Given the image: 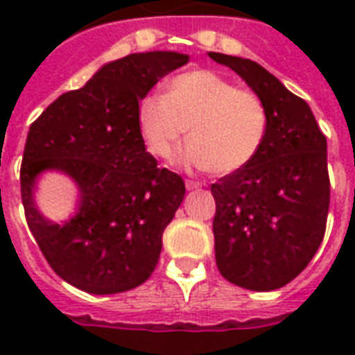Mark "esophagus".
Instances as JSON below:
<instances>
[{
	"label": "esophagus",
	"mask_w": 355,
	"mask_h": 355,
	"mask_svg": "<svg viewBox=\"0 0 355 355\" xmlns=\"http://www.w3.org/2000/svg\"><path fill=\"white\" fill-rule=\"evenodd\" d=\"M186 188L199 189V188H202V182H197V180H186Z\"/></svg>",
	"instance_id": "obj_1"
}]
</instances>
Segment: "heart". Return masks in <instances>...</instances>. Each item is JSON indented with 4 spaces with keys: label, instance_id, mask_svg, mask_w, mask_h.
Returning <instances> with one entry per match:
<instances>
[{
    "label": "heart",
    "instance_id": "obj_1",
    "mask_svg": "<svg viewBox=\"0 0 355 355\" xmlns=\"http://www.w3.org/2000/svg\"><path fill=\"white\" fill-rule=\"evenodd\" d=\"M188 127L191 141L180 160L225 175L256 158L267 134V110L258 94L208 69L177 75L167 94H149L138 103L139 134L156 158H171Z\"/></svg>",
    "mask_w": 355,
    "mask_h": 355
}]
</instances>
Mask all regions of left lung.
<instances>
[{
  "label": "left lung",
  "mask_w": 355,
  "mask_h": 355,
  "mask_svg": "<svg viewBox=\"0 0 355 355\" xmlns=\"http://www.w3.org/2000/svg\"><path fill=\"white\" fill-rule=\"evenodd\" d=\"M236 71L267 110V134L248 166L211 184L217 269L250 291L297 278L322 243L330 208L326 136L311 108L254 60L208 53Z\"/></svg>",
  "instance_id": "1"
}]
</instances>
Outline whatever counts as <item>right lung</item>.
Masks as SVG:
<instances>
[{
	"instance_id": "1",
	"label": "right lung",
	"mask_w": 355,
	"mask_h": 355,
	"mask_svg": "<svg viewBox=\"0 0 355 355\" xmlns=\"http://www.w3.org/2000/svg\"><path fill=\"white\" fill-rule=\"evenodd\" d=\"M188 60L177 51L118 58L83 88L62 94L31 125L19 171L25 219L47 263L77 289L128 291L158 263L162 234L186 186L145 150L138 103ZM46 171L64 172L80 191L76 214L62 223L35 206V184Z\"/></svg>"
}]
</instances>
